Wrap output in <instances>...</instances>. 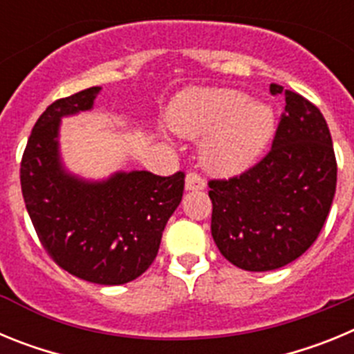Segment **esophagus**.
Here are the masks:
<instances>
[{
  "mask_svg": "<svg viewBox=\"0 0 354 354\" xmlns=\"http://www.w3.org/2000/svg\"><path fill=\"white\" fill-rule=\"evenodd\" d=\"M184 187L186 192H200L205 187V180L196 174H187L186 180H184Z\"/></svg>",
  "mask_w": 354,
  "mask_h": 354,
  "instance_id": "esophagus-1",
  "label": "esophagus"
}]
</instances>
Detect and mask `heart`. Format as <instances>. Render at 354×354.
I'll use <instances>...</instances> for the list:
<instances>
[{
  "label": "heart",
  "instance_id": "heart-1",
  "mask_svg": "<svg viewBox=\"0 0 354 354\" xmlns=\"http://www.w3.org/2000/svg\"><path fill=\"white\" fill-rule=\"evenodd\" d=\"M168 120L184 138H204L202 162L223 177L252 168L274 136L273 108L232 88L184 90L171 102Z\"/></svg>",
  "mask_w": 354,
  "mask_h": 354
}]
</instances>
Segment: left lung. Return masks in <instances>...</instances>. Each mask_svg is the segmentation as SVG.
<instances>
[{
	"instance_id": "1",
	"label": "left lung",
	"mask_w": 354,
	"mask_h": 354,
	"mask_svg": "<svg viewBox=\"0 0 354 354\" xmlns=\"http://www.w3.org/2000/svg\"><path fill=\"white\" fill-rule=\"evenodd\" d=\"M286 95L273 147L239 177L211 180V234L228 262L245 271H273L314 245L337 187V161L328 124L299 93Z\"/></svg>"
}]
</instances>
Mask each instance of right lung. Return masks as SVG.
<instances>
[{
    "mask_svg": "<svg viewBox=\"0 0 354 354\" xmlns=\"http://www.w3.org/2000/svg\"><path fill=\"white\" fill-rule=\"evenodd\" d=\"M101 90L65 97L40 115L21 162V187L37 236L62 270L99 286H122L154 262L183 200L184 174L118 170L86 179L65 167L62 118L93 109Z\"/></svg>",
    "mask_w": 354,
    "mask_h": 354,
    "instance_id": "1",
    "label": "right lung"
}]
</instances>
